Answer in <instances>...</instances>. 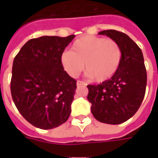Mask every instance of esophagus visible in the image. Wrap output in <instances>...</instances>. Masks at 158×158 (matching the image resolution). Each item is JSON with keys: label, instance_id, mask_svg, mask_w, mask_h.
Instances as JSON below:
<instances>
[{"label": "esophagus", "instance_id": "esophagus-1", "mask_svg": "<svg viewBox=\"0 0 158 158\" xmlns=\"http://www.w3.org/2000/svg\"><path fill=\"white\" fill-rule=\"evenodd\" d=\"M87 84L85 82H84V81H80V80H78L77 81V86L79 87V86H84V85H86Z\"/></svg>", "mask_w": 158, "mask_h": 158}]
</instances>
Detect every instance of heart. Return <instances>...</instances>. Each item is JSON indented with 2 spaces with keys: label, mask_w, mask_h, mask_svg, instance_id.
<instances>
[{
  "label": "heart",
  "mask_w": 158,
  "mask_h": 158,
  "mask_svg": "<svg viewBox=\"0 0 158 158\" xmlns=\"http://www.w3.org/2000/svg\"><path fill=\"white\" fill-rule=\"evenodd\" d=\"M122 50L118 42L95 35H85L73 43L71 51L61 54L60 62L67 73L78 77L85 69L87 76L96 82H105L118 72Z\"/></svg>",
  "instance_id": "heart-1"
}]
</instances>
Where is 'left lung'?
Wrapping results in <instances>:
<instances>
[{"mask_svg":"<svg viewBox=\"0 0 158 158\" xmlns=\"http://www.w3.org/2000/svg\"><path fill=\"white\" fill-rule=\"evenodd\" d=\"M122 50V61L116 74L99 85H89L87 99L96 120L119 124L132 118L142 102L146 87V70L141 50L126 34L113 29L103 30Z\"/></svg>","mask_w":158,"mask_h":158,"instance_id":"obj_1","label":"left lung"}]
</instances>
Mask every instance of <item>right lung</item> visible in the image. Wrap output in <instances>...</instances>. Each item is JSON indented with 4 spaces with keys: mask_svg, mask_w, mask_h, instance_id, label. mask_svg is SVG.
<instances>
[{
    "mask_svg": "<svg viewBox=\"0 0 158 158\" xmlns=\"http://www.w3.org/2000/svg\"><path fill=\"white\" fill-rule=\"evenodd\" d=\"M74 37L29 40L14 58L12 100L22 116L36 128L54 129L70 116L76 80L64 71L60 56Z\"/></svg>",
    "mask_w": 158,
    "mask_h": 158,
    "instance_id": "1",
    "label": "right lung"
}]
</instances>
